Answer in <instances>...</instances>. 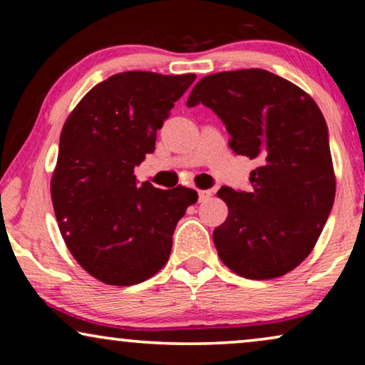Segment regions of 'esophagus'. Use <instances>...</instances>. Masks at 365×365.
Here are the masks:
<instances>
[{
    "instance_id": "34e87169",
    "label": "esophagus",
    "mask_w": 365,
    "mask_h": 365,
    "mask_svg": "<svg viewBox=\"0 0 365 365\" xmlns=\"http://www.w3.org/2000/svg\"><path fill=\"white\" fill-rule=\"evenodd\" d=\"M197 196H199V201H206L212 196L211 191H197Z\"/></svg>"
}]
</instances>
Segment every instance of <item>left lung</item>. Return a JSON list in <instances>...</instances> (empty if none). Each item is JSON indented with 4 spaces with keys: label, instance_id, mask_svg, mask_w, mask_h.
<instances>
[{
    "label": "left lung",
    "instance_id": "obj_1",
    "mask_svg": "<svg viewBox=\"0 0 365 365\" xmlns=\"http://www.w3.org/2000/svg\"><path fill=\"white\" fill-rule=\"evenodd\" d=\"M212 109L229 146L257 159L249 192L222 186L227 219L212 232L221 261L239 276L274 279L297 267L321 236L336 197L329 131L316 101L266 69L204 76L187 106Z\"/></svg>",
    "mask_w": 365,
    "mask_h": 365
}]
</instances>
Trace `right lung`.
I'll return each instance as SVG.
<instances>
[{
	"label": "right lung",
	"instance_id": "right-lung-1",
	"mask_svg": "<svg viewBox=\"0 0 365 365\" xmlns=\"http://www.w3.org/2000/svg\"><path fill=\"white\" fill-rule=\"evenodd\" d=\"M196 74L118 73L84 96L64 123L51 197L69 252L109 286H134L168 262L194 189H158L134 176L156 133Z\"/></svg>",
	"mask_w": 365,
	"mask_h": 365
}]
</instances>
